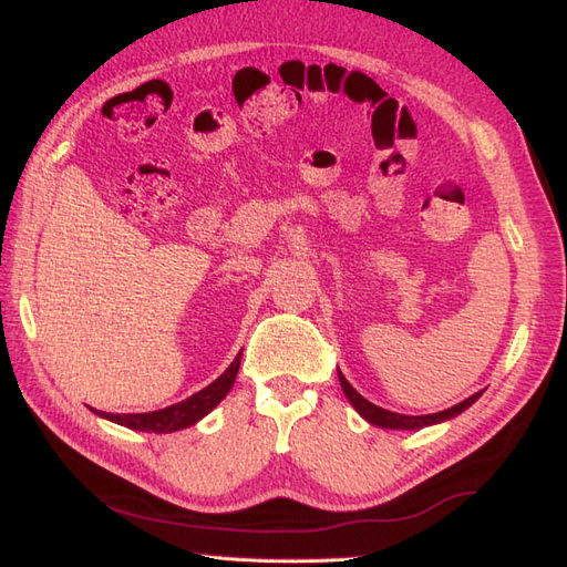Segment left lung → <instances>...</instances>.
<instances>
[{
    "label": "left lung",
    "instance_id": "obj_1",
    "mask_svg": "<svg viewBox=\"0 0 567 567\" xmlns=\"http://www.w3.org/2000/svg\"><path fill=\"white\" fill-rule=\"evenodd\" d=\"M339 383L341 389L346 393V398L351 400V405L358 410V414L362 419H368L370 424L374 426H381V429H400V431H416V429H424V426H431V424H441V422H447V419L462 414L464 410H468L476 400L483 395V391L473 393L471 398L462 400L460 405H454L450 410H443V412H435V414H422V416H412V414H398V412H391V410H383V408H377L374 403H370L368 398H362L349 381H346V377L339 372Z\"/></svg>",
    "mask_w": 567,
    "mask_h": 567
}]
</instances>
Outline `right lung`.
<instances>
[{
  "label": "right lung",
  "instance_id": "obj_1",
  "mask_svg": "<svg viewBox=\"0 0 567 567\" xmlns=\"http://www.w3.org/2000/svg\"><path fill=\"white\" fill-rule=\"evenodd\" d=\"M240 358H243V353H237L235 360L228 364V370L216 381H212L207 389L193 393L190 398L181 400V403H176L172 408H164L157 412H143V414H111V412H99V410H94V412L101 414L103 419H111V422L126 426V429H134V431L172 433V431L188 429L195 422H199L205 414H209L233 389L237 370H240Z\"/></svg>",
  "mask_w": 567,
  "mask_h": 567
}]
</instances>
